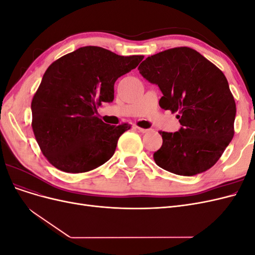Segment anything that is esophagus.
I'll return each mask as SVG.
<instances>
[{
  "label": "esophagus",
  "instance_id": "1",
  "mask_svg": "<svg viewBox=\"0 0 255 255\" xmlns=\"http://www.w3.org/2000/svg\"><path fill=\"white\" fill-rule=\"evenodd\" d=\"M137 130H138V132L142 133V134H145V133H148V132H149L150 128H137Z\"/></svg>",
  "mask_w": 255,
  "mask_h": 255
}]
</instances>
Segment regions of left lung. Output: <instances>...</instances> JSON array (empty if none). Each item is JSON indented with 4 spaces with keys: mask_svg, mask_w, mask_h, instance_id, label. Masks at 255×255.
<instances>
[{
    "mask_svg": "<svg viewBox=\"0 0 255 255\" xmlns=\"http://www.w3.org/2000/svg\"><path fill=\"white\" fill-rule=\"evenodd\" d=\"M139 73L159 87V106L177 113L181 128L161 132L163 144L154 160L185 176L212 168L234 136L236 104L221 70L201 54L181 47L145 58Z\"/></svg>",
    "mask_w": 255,
    "mask_h": 255,
    "instance_id": "left-lung-1",
    "label": "left lung"
}]
</instances>
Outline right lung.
I'll return each instance as SVG.
<instances>
[{
    "mask_svg": "<svg viewBox=\"0 0 255 255\" xmlns=\"http://www.w3.org/2000/svg\"><path fill=\"white\" fill-rule=\"evenodd\" d=\"M143 56H120L100 47H83L57 59L43 74L32 101V128L43 155L59 170L87 172L115 153L128 123L111 126L97 107L114 100V85Z\"/></svg>",
    "mask_w": 255,
    "mask_h": 255,
    "instance_id": "right-lung-1",
    "label": "right lung"
}]
</instances>
